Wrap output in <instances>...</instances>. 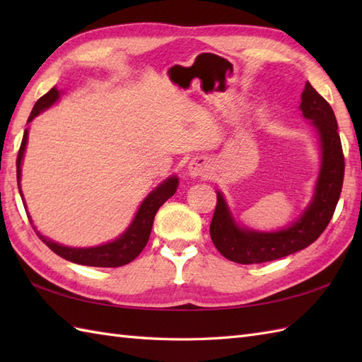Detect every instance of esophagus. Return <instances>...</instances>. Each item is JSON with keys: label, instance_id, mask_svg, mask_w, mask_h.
Listing matches in <instances>:
<instances>
[{"label": "esophagus", "instance_id": "obj_1", "mask_svg": "<svg viewBox=\"0 0 362 362\" xmlns=\"http://www.w3.org/2000/svg\"><path fill=\"white\" fill-rule=\"evenodd\" d=\"M210 169L209 158L204 156H197L188 163V175L193 177V179H201L205 177Z\"/></svg>", "mask_w": 362, "mask_h": 362}]
</instances>
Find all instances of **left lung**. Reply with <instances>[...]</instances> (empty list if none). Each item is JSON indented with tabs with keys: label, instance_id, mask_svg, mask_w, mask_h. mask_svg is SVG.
I'll return each mask as SVG.
<instances>
[{
	"label": "left lung",
	"instance_id": "8db88e82",
	"mask_svg": "<svg viewBox=\"0 0 362 362\" xmlns=\"http://www.w3.org/2000/svg\"><path fill=\"white\" fill-rule=\"evenodd\" d=\"M298 109L310 121L319 149V173L311 201L289 226L263 232L238 222L224 194L216 191L218 204L210 235L221 255L230 261L258 264L288 257L316 241L332 221L344 180V153L337 121L332 107L310 82L305 83Z\"/></svg>",
	"mask_w": 362,
	"mask_h": 362
}]
</instances>
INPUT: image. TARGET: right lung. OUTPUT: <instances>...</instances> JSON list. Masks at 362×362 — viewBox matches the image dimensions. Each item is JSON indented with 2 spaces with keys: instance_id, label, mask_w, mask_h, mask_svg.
<instances>
[{
  "instance_id": "1",
  "label": "right lung",
  "mask_w": 362,
  "mask_h": 362,
  "mask_svg": "<svg viewBox=\"0 0 362 362\" xmlns=\"http://www.w3.org/2000/svg\"><path fill=\"white\" fill-rule=\"evenodd\" d=\"M60 95H62V90H59L57 87H52L48 93L42 96L38 101L35 103L33 112H30L29 118H28V124L33 122V119L38 115L43 113L45 110H48L49 107H52L59 101ZM28 135H29V127L25 129V134H23V141L18 151V157H17V182H18V191L21 196L23 205L28 210L25 197H23V191H21V165H23V158H25V152H26V146H28ZM177 187H179V177L177 175H169L168 179H165L161 183L153 188L151 193L143 199V202L138 206V210L135 213V216L132 222L126 227L124 232L118 235L115 240L107 241L104 244L99 245H91V247H71V245H65L52 241L51 238L42 235L38 232L37 227L34 226L33 219L29 216L28 218L30 226H33L34 232L37 236L48 245V247L57 253L59 257H62L71 263L76 264H82V266H93V267H119L124 266L130 261H134L138 255H140L141 250L144 249V245L148 244L152 224H153V218L158 211V209L163 205L169 197H173L174 193L177 191Z\"/></svg>"
}]
</instances>
